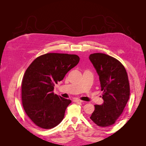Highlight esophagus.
<instances>
[{
	"mask_svg": "<svg viewBox=\"0 0 146 146\" xmlns=\"http://www.w3.org/2000/svg\"><path fill=\"white\" fill-rule=\"evenodd\" d=\"M73 101L74 102H77V103H82V102H83V100H81L80 99H77L73 100Z\"/></svg>",
	"mask_w": 146,
	"mask_h": 146,
	"instance_id": "1",
	"label": "esophagus"
}]
</instances>
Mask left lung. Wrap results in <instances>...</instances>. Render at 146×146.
Here are the masks:
<instances>
[{
	"label": "left lung",
	"mask_w": 146,
	"mask_h": 146,
	"mask_svg": "<svg viewBox=\"0 0 146 146\" xmlns=\"http://www.w3.org/2000/svg\"><path fill=\"white\" fill-rule=\"evenodd\" d=\"M89 59L99 77L104 100L102 105H94L90 119L100 127H110L121 116L129 99L127 73L120 61L111 56L95 53Z\"/></svg>",
	"instance_id": "8db88e82"
}]
</instances>
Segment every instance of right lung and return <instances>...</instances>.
<instances>
[{"mask_svg": "<svg viewBox=\"0 0 146 146\" xmlns=\"http://www.w3.org/2000/svg\"><path fill=\"white\" fill-rule=\"evenodd\" d=\"M79 61L77 55L49 53L39 56L29 66L22 82V101L35 124L50 129L62 121L71 100L55 94L54 86Z\"/></svg>", "mask_w": 146, "mask_h": 146, "instance_id": "1", "label": "right lung"}]
</instances>
